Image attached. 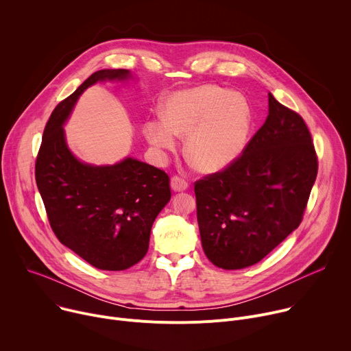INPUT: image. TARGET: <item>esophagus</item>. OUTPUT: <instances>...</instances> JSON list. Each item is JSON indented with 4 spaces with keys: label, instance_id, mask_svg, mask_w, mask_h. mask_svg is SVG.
<instances>
[{
    "label": "esophagus",
    "instance_id": "1",
    "mask_svg": "<svg viewBox=\"0 0 351 351\" xmlns=\"http://www.w3.org/2000/svg\"><path fill=\"white\" fill-rule=\"evenodd\" d=\"M171 187H172V190H175V191H183V190H186V189L189 187V183H187L186 179H183V178L175 175V176H172V179H171Z\"/></svg>",
    "mask_w": 351,
    "mask_h": 351
}]
</instances>
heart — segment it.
Listing matches in <instances>:
<instances>
[{
  "label": "heart",
  "mask_w": 351,
  "mask_h": 351,
  "mask_svg": "<svg viewBox=\"0 0 351 351\" xmlns=\"http://www.w3.org/2000/svg\"><path fill=\"white\" fill-rule=\"evenodd\" d=\"M162 121L145 125L148 141L173 149L175 136L187 137L186 156L203 172L221 171L239 158L252 130V114L244 98L215 84L172 94L164 104Z\"/></svg>",
  "instance_id": "heart-1"
}]
</instances>
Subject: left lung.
Masks as SVG:
<instances>
[{"mask_svg":"<svg viewBox=\"0 0 351 351\" xmlns=\"http://www.w3.org/2000/svg\"><path fill=\"white\" fill-rule=\"evenodd\" d=\"M269 114L230 165L194 183L207 258L222 269L260 263L303 221L318 173L311 133L268 94Z\"/></svg>","mask_w":351,"mask_h":351,"instance_id":"8db88e82","label":"left lung"}]
</instances>
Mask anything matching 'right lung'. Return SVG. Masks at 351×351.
Segmentation results:
<instances>
[{
    "label": "right lung",
    "instance_id": "right-lung-1",
    "mask_svg": "<svg viewBox=\"0 0 351 351\" xmlns=\"http://www.w3.org/2000/svg\"><path fill=\"white\" fill-rule=\"evenodd\" d=\"M126 69L93 73L49 117L36 158V183L58 240L90 265L123 271L147 254L152 226L171 199L169 176L126 158L112 167H91L68 149L62 125L79 95L101 80L126 79Z\"/></svg>",
    "mask_w": 351,
    "mask_h": 351
}]
</instances>
